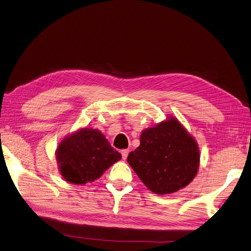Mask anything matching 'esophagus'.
Listing matches in <instances>:
<instances>
[{
    "mask_svg": "<svg viewBox=\"0 0 251 251\" xmlns=\"http://www.w3.org/2000/svg\"><path fill=\"white\" fill-rule=\"evenodd\" d=\"M129 152H130V150H129V149H124V150H121V155H122V158H124V160H126L127 155H129Z\"/></svg>",
    "mask_w": 251,
    "mask_h": 251,
    "instance_id": "esophagus-1",
    "label": "esophagus"
}]
</instances>
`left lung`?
<instances>
[{"label":"left lung","mask_w":251,"mask_h":251,"mask_svg":"<svg viewBox=\"0 0 251 251\" xmlns=\"http://www.w3.org/2000/svg\"><path fill=\"white\" fill-rule=\"evenodd\" d=\"M138 178L157 195L184 188L197 176L200 152L196 139L175 116L140 134V145L127 156Z\"/></svg>","instance_id":"8db88e82"}]
</instances>
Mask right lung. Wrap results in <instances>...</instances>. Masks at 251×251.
I'll use <instances>...</instances> for the list:
<instances>
[{
	"instance_id": "right-lung-1",
	"label": "right lung",
	"mask_w": 251,
	"mask_h": 251,
	"mask_svg": "<svg viewBox=\"0 0 251 251\" xmlns=\"http://www.w3.org/2000/svg\"><path fill=\"white\" fill-rule=\"evenodd\" d=\"M58 170L69 183L84 185L99 179L113 164L121 160L104 134L84 126L65 136L56 151Z\"/></svg>"
}]
</instances>
